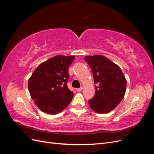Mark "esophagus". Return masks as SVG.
I'll list each match as a JSON object with an SVG mask.
<instances>
[{
    "label": "esophagus",
    "instance_id": "34e87169",
    "mask_svg": "<svg viewBox=\"0 0 154 154\" xmlns=\"http://www.w3.org/2000/svg\"><path fill=\"white\" fill-rule=\"evenodd\" d=\"M82 89H83V87H81L80 88H76V91H78V92H80V91H81Z\"/></svg>",
    "mask_w": 154,
    "mask_h": 154
}]
</instances>
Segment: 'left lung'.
Segmentation results:
<instances>
[{"label": "left lung", "mask_w": 154, "mask_h": 154, "mask_svg": "<svg viewBox=\"0 0 154 154\" xmlns=\"http://www.w3.org/2000/svg\"><path fill=\"white\" fill-rule=\"evenodd\" d=\"M85 60L92 70L96 85L95 96L88 100V104L97 113H108L123 100L127 80L120 67L103 56H87Z\"/></svg>", "instance_id": "obj_1"}]
</instances>
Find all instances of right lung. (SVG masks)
Returning <instances> with one entry per match:
<instances>
[{"mask_svg":"<svg viewBox=\"0 0 154 154\" xmlns=\"http://www.w3.org/2000/svg\"><path fill=\"white\" fill-rule=\"evenodd\" d=\"M74 56L57 55L40 63L28 82L31 98L44 112L57 114L71 101L74 94L67 87L69 67Z\"/></svg>","mask_w":154,"mask_h":154,"instance_id":"right-lung-1","label":"right lung"}]
</instances>
